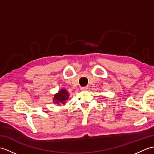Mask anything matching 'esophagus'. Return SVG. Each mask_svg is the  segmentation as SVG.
<instances>
[{
    "instance_id": "1",
    "label": "esophagus",
    "mask_w": 154,
    "mask_h": 154,
    "mask_svg": "<svg viewBox=\"0 0 154 154\" xmlns=\"http://www.w3.org/2000/svg\"><path fill=\"white\" fill-rule=\"evenodd\" d=\"M87 89H88L87 87H83L81 88V90H82V91H86Z\"/></svg>"
}]
</instances>
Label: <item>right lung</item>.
<instances>
[{
  "mask_svg": "<svg viewBox=\"0 0 154 154\" xmlns=\"http://www.w3.org/2000/svg\"><path fill=\"white\" fill-rule=\"evenodd\" d=\"M69 97L68 91L63 88L61 90L58 91V93H55L53 97V103L54 104H65L66 103V101L68 100V98Z\"/></svg>",
  "mask_w": 154,
  "mask_h": 154,
  "instance_id": "1",
  "label": "right lung"
}]
</instances>
